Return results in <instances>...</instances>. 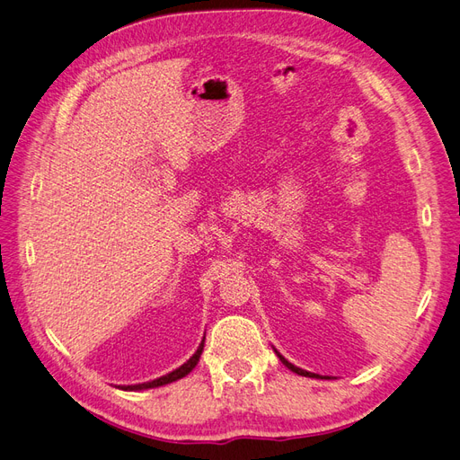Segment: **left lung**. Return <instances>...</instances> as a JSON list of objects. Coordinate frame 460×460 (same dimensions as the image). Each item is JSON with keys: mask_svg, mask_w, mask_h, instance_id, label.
<instances>
[{"mask_svg": "<svg viewBox=\"0 0 460 460\" xmlns=\"http://www.w3.org/2000/svg\"><path fill=\"white\" fill-rule=\"evenodd\" d=\"M274 351H276V349H274ZM276 355H278V358H280V360H282V363H284V365H286V367H288V368H289L291 372H296V374H299V376H309V378H320V376H318V374H313V372H307V370H301V368L294 367V365H291V363H289V360H286V358H284V357H282L280 353H278V351H276Z\"/></svg>", "mask_w": 460, "mask_h": 460, "instance_id": "1", "label": "left lung"}]
</instances>
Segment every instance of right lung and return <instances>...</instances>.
Listing matches in <instances>:
<instances>
[{"label": "right lung", "mask_w": 460, "mask_h": 460, "mask_svg": "<svg viewBox=\"0 0 460 460\" xmlns=\"http://www.w3.org/2000/svg\"><path fill=\"white\" fill-rule=\"evenodd\" d=\"M205 341V340H203ZM203 341L201 345L198 347V351L193 353V357L188 360V363H184L180 368L172 370L171 374L166 376H161V378L157 380H151V382H146V384H136V385H122L120 389H127V392H137V389H149V387H159V385H164V384H171V382H176L180 378H184V376H188L193 368H196V365L199 363V357L203 353Z\"/></svg>", "instance_id": "obj_1"}]
</instances>
